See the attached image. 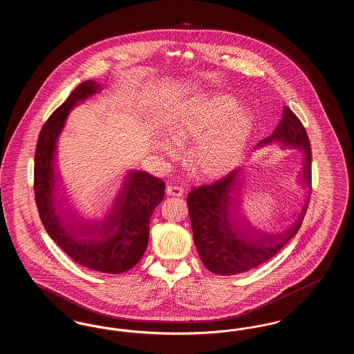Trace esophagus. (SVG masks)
I'll list each match as a JSON object with an SVG mask.
<instances>
[{
    "label": "esophagus",
    "instance_id": "esophagus-1",
    "mask_svg": "<svg viewBox=\"0 0 354 354\" xmlns=\"http://www.w3.org/2000/svg\"><path fill=\"white\" fill-rule=\"evenodd\" d=\"M185 191L183 187L179 185H169L167 187V195L169 196H185Z\"/></svg>",
    "mask_w": 354,
    "mask_h": 354
}]
</instances>
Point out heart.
I'll list each match as a JSON object with an SVG mask.
<instances>
[{
    "label": "heart",
    "instance_id": "1",
    "mask_svg": "<svg viewBox=\"0 0 354 354\" xmlns=\"http://www.w3.org/2000/svg\"><path fill=\"white\" fill-rule=\"evenodd\" d=\"M252 119L239 110L231 97H216L191 111L174 130V138L182 143L199 140L195 158L204 174L224 175L239 163L252 134ZM165 151H174L163 143Z\"/></svg>",
    "mask_w": 354,
    "mask_h": 354
}]
</instances>
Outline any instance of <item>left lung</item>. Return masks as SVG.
<instances>
[{"label":"left lung","instance_id":"1","mask_svg":"<svg viewBox=\"0 0 354 354\" xmlns=\"http://www.w3.org/2000/svg\"><path fill=\"white\" fill-rule=\"evenodd\" d=\"M280 142L283 147L304 150L301 179L312 187V151L301 120L284 106L283 118L274 131L259 146ZM239 171L224 178L192 188L187 196L194 241L204 267L216 274L230 276L252 270L268 261L299 232L308 209L306 201L296 221L283 234L270 235L253 228L244 216L239 215L240 182ZM237 190L239 195L230 194Z\"/></svg>","mask_w":354,"mask_h":354}]
</instances>
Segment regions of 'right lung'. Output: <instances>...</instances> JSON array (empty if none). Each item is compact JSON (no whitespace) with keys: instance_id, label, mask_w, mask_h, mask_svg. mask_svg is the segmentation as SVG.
<instances>
[{"instance_id":"1","label":"right lung","mask_w":354,"mask_h":354,"mask_svg":"<svg viewBox=\"0 0 354 354\" xmlns=\"http://www.w3.org/2000/svg\"><path fill=\"white\" fill-rule=\"evenodd\" d=\"M101 90L91 80L78 84L45 122L34 156V195L46 232L64 252L86 268L118 274L131 270L146 251L152 212L165 198V182L145 171H130L111 214L93 224L74 212L65 215L54 199L58 135L70 110Z\"/></svg>"}]
</instances>
